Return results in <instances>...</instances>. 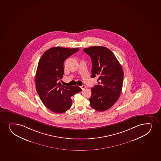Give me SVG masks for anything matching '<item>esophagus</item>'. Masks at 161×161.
<instances>
[{
	"label": "esophagus",
	"instance_id": "obj_1",
	"mask_svg": "<svg viewBox=\"0 0 161 161\" xmlns=\"http://www.w3.org/2000/svg\"><path fill=\"white\" fill-rule=\"evenodd\" d=\"M85 87H86V86H85V85H81V86H80V88H81L82 90H84V89H85Z\"/></svg>",
	"mask_w": 161,
	"mask_h": 161
}]
</instances>
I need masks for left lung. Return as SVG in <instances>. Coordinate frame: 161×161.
Returning <instances> with one entry per match:
<instances>
[{
  "instance_id": "left-lung-1",
  "label": "left lung",
  "mask_w": 161,
  "mask_h": 161,
  "mask_svg": "<svg viewBox=\"0 0 161 161\" xmlns=\"http://www.w3.org/2000/svg\"><path fill=\"white\" fill-rule=\"evenodd\" d=\"M92 61L91 77H98V84L91 89L90 105L97 111L109 109L118 99L122 90L124 72L116 57L103 46L84 48Z\"/></svg>"
}]
</instances>
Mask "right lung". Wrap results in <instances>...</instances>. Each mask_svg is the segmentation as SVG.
Here are the masks:
<instances>
[{
  "label": "right lung",
  "mask_w": 161,
  "mask_h": 161,
  "mask_svg": "<svg viewBox=\"0 0 161 161\" xmlns=\"http://www.w3.org/2000/svg\"><path fill=\"white\" fill-rule=\"evenodd\" d=\"M80 50L78 48L56 47L44 52L40 59L35 75L36 90L43 103L56 113L65 112L72 105L71 97L81 89L77 85L63 86L65 60Z\"/></svg>",
  "instance_id": "right-lung-1"
}]
</instances>
